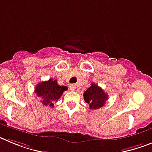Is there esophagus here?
<instances>
[{
	"label": "esophagus",
	"instance_id": "34e87169",
	"mask_svg": "<svg viewBox=\"0 0 152 152\" xmlns=\"http://www.w3.org/2000/svg\"><path fill=\"white\" fill-rule=\"evenodd\" d=\"M69 88H70V89L72 90V91H75V89L77 88V86L75 85V84H72L69 86Z\"/></svg>",
	"mask_w": 152,
	"mask_h": 152
}]
</instances>
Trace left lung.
I'll return each mask as SVG.
<instances>
[{
  "label": "left lung",
  "instance_id": "left-lung-1",
  "mask_svg": "<svg viewBox=\"0 0 152 152\" xmlns=\"http://www.w3.org/2000/svg\"><path fill=\"white\" fill-rule=\"evenodd\" d=\"M84 99L89 104L91 110H96L104 106L108 96L97 84L92 83L91 87L84 93Z\"/></svg>",
  "mask_w": 152,
  "mask_h": 152
}]
</instances>
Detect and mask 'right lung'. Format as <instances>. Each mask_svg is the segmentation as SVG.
<instances>
[{"label": "right lung", "mask_w": 152, "mask_h": 152, "mask_svg": "<svg viewBox=\"0 0 152 152\" xmlns=\"http://www.w3.org/2000/svg\"><path fill=\"white\" fill-rule=\"evenodd\" d=\"M66 86H60L56 80L52 78L43 81L36 85L35 94L40 98V101L45 106L54 107L55 101H57L63 94L64 91H67Z\"/></svg>", "instance_id": "obj_1"}]
</instances>
